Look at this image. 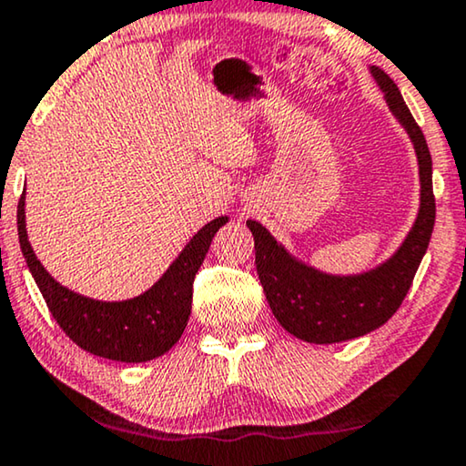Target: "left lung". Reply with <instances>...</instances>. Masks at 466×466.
<instances>
[{
  "instance_id": "obj_1",
  "label": "left lung",
  "mask_w": 466,
  "mask_h": 466,
  "mask_svg": "<svg viewBox=\"0 0 466 466\" xmlns=\"http://www.w3.org/2000/svg\"><path fill=\"white\" fill-rule=\"evenodd\" d=\"M369 72L384 93L388 110L410 136L418 158L420 208L403 244L373 269L335 276L299 260L260 222H246L254 235L258 279L273 316L290 335L308 343L356 339L390 320L410 290L435 227L432 161L424 133L390 76L375 66Z\"/></svg>"
}]
</instances>
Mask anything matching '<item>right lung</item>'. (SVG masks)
<instances>
[{
	"label": "right lung",
	"instance_id": "right-lung-1",
	"mask_svg": "<svg viewBox=\"0 0 466 466\" xmlns=\"http://www.w3.org/2000/svg\"><path fill=\"white\" fill-rule=\"evenodd\" d=\"M227 222L228 216H218L201 227L167 271L142 295L125 301H99L66 289L44 269L27 238L25 193L16 212L23 257L63 333L86 352L118 362H146L176 346L190 316L197 271L216 231Z\"/></svg>",
	"mask_w": 466,
	"mask_h": 466
}]
</instances>
